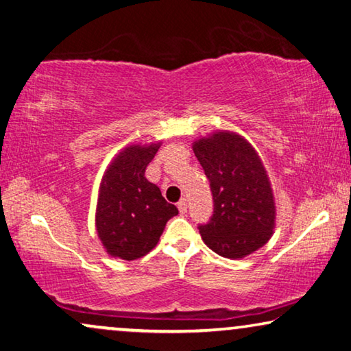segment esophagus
Returning a JSON list of instances; mask_svg holds the SVG:
<instances>
[{"instance_id": "34e87169", "label": "esophagus", "mask_w": 351, "mask_h": 351, "mask_svg": "<svg viewBox=\"0 0 351 351\" xmlns=\"http://www.w3.org/2000/svg\"><path fill=\"white\" fill-rule=\"evenodd\" d=\"M177 207H179V212H180V213H186L188 204H186L185 199H180L179 202H177Z\"/></svg>"}]
</instances>
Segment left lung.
<instances>
[{
    "instance_id": "1",
    "label": "left lung",
    "mask_w": 351,
    "mask_h": 351,
    "mask_svg": "<svg viewBox=\"0 0 351 351\" xmlns=\"http://www.w3.org/2000/svg\"><path fill=\"white\" fill-rule=\"evenodd\" d=\"M210 184L213 212L197 225L206 245L225 258H243L272 236L276 206L261 160L234 133H215L193 145Z\"/></svg>"
}]
</instances>
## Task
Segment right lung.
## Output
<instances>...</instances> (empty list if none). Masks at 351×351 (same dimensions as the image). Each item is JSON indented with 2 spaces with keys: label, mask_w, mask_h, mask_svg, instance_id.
<instances>
[{
  "label": "right lung",
  "mask_w": 351,
  "mask_h": 351,
  "mask_svg": "<svg viewBox=\"0 0 351 351\" xmlns=\"http://www.w3.org/2000/svg\"><path fill=\"white\" fill-rule=\"evenodd\" d=\"M158 144L131 145L114 160L99 186L96 231L109 255L131 261L149 253L160 241L167 220L179 210L145 179Z\"/></svg>",
  "instance_id": "obj_1"
}]
</instances>
